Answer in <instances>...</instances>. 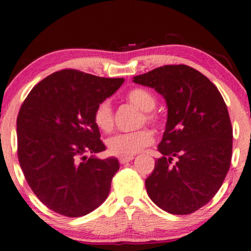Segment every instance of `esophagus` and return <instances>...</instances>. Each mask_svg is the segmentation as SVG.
<instances>
[{"label":"esophagus","mask_w":251,"mask_h":251,"mask_svg":"<svg viewBox=\"0 0 251 251\" xmlns=\"http://www.w3.org/2000/svg\"><path fill=\"white\" fill-rule=\"evenodd\" d=\"M133 157H128V158H120L119 159V161H120L121 164H125V163H128L130 161H132Z\"/></svg>","instance_id":"obj_1"}]
</instances>
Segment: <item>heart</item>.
<instances>
[{
    "label": "heart",
    "mask_w": 251,
    "mask_h": 251,
    "mask_svg": "<svg viewBox=\"0 0 251 251\" xmlns=\"http://www.w3.org/2000/svg\"><path fill=\"white\" fill-rule=\"evenodd\" d=\"M126 99L137 108L143 111V118L148 123L159 122V117L153 112L157 104L155 97L146 89H132L126 94ZM93 121L99 129L108 133L113 129V111L109 100H104L97 105L93 113ZM153 142V135L150 131L140 130L137 132L120 133L110 138L106 142L108 151L111 155L120 158L133 157L146 147Z\"/></svg>",
    "instance_id": "1"
}]
</instances>
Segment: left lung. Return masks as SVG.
Listing matches in <instances>:
<instances>
[{
  "label": "left lung",
  "mask_w": 251,
  "mask_h": 251,
  "mask_svg": "<svg viewBox=\"0 0 251 251\" xmlns=\"http://www.w3.org/2000/svg\"><path fill=\"white\" fill-rule=\"evenodd\" d=\"M133 82L154 89L168 108L158 146L162 157L146 179L148 195L172 215L195 212L213 198L229 170L232 128L227 105L216 85L188 65H164Z\"/></svg>",
  "instance_id": "8db88e82"
}]
</instances>
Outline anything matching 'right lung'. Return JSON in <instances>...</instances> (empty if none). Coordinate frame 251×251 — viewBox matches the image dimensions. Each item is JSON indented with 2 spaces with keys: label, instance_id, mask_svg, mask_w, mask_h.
Returning a JSON list of instances; mask_svg holds the SVG:
<instances>
[{
  "label": "right lung",
  "instance_id": "right-lung-1",
  "mask_svg": "<svg viewBox=\"0 0 251 251\" xmlns=\"http://www.w3.org/2000/svg\"><path fill=\"white\" fill-rule=\"evenodd\" d=\"M123 82L61 70L24 100L16 120L19 162L32 191L56 213L85 216L108 197L120 164L116 158L96 157L105 146L93 113Z\"/></svg>",
  "mask_w": 251,
  "mask_h": 251
}]
</instances>
